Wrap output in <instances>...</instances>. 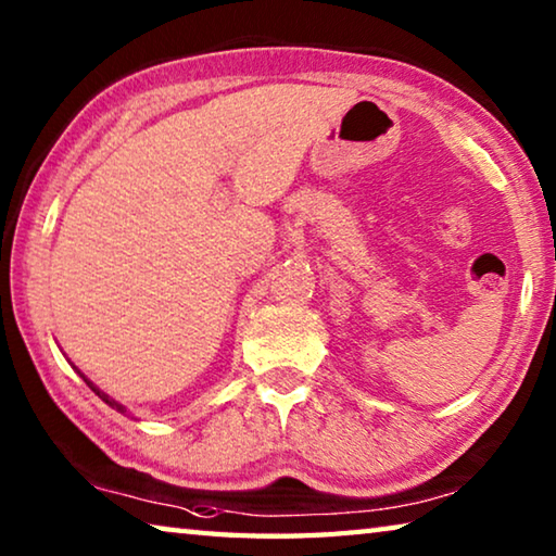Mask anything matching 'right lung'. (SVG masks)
<instances>
[{
	"instance_id": "obj_1",
	"label": "right lung",
	"mask_w": 556,
	"mask_h": 556,
	"mask_svg": "<svg viewBox=\"0 0 556 556\" xmlns=\"http://www.w3.org/2000/svg\"><path fill=\"white\" fill-rule=\"evenodd\" d=\"M73 370H75V372H78L83 380H86V384H88V388H90L92 392H96V394H98V397H100L102 402H105V404H110V407H112V409H117L119 414H127V407H125V404H119L117 400H112V397H110V394H105V392H102V390L98 388V384H92V382H90V380L86 378V375H83V372H80L78 368H75V365H73Z\"/></svg>"
}]
</instances>
